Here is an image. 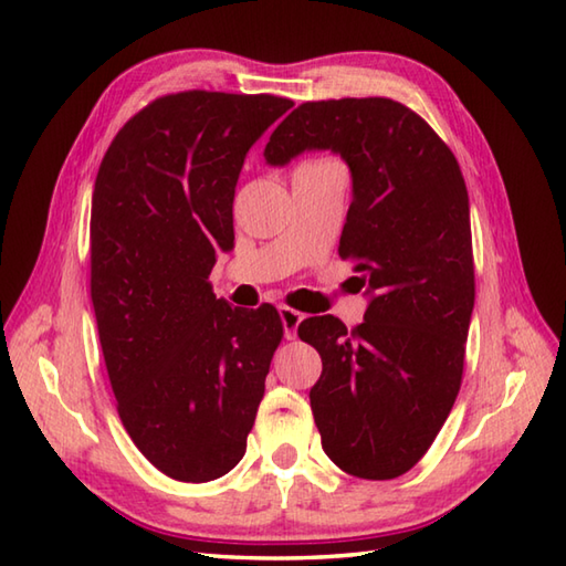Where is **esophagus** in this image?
Here are the masks:
<instances>
[{"instance_id": "esophagus-1", "label": "esophagus", "mask_w": 566, "mask_h": 566, "mask_svg": "<svg viewBox=\"0 0 566 566\" xmlns=\"http://www.w3.org/2000/svg\"><path fill=\"white\" fill-rule=\"evenodd\" d=\"M280 318H282V326H284V338H286V340H294V338H296L298 323L304 321V314H302V311H296V308L282 306V308H280Z\"/></svg>"}]
</instances>
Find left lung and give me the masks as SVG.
<instances>
[{
	"label": "left lung",
	"instance_id": "1",
	"mask_svg": "<svg viewBox=\"0 0 566 566\" xmlns=\"http://www.w3.org/2000/svg\"><path fill=\"white\" fill-rule=\"evenodd\" d=\"M333 150L350 167L340 258L367 290L365 321H302L323 371L308 399L321 444L343 472L384 482L436 440L462 384L474 308L469 197L452 150L387 97L306 102L264 148L268 165Z\"/></svg>",
	"mask_w": 566,
	"mask_h": 566
}]
</instances>
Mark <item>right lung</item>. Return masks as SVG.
I'll return each mask as SVG.
<instances>
[{
    "label": "right lung",
    "mask_w": 566,
    "mask_h": 566,
    "mask_svg": "<svg viewBox=\"0 0 566 566\" xmlns=\"http://www.w3.org/2000/svg\"><path fill=\"white\" fill-rule=\"evenodd\" d=\"M294 106L274 94L177 92L118 130L92 195V304L118 418L177 482L243 460L282 343L272 304L233 308L209 274L233 248L245 155Z\"/></svg>",
    "instance_id": "1"
}]
</instances>
